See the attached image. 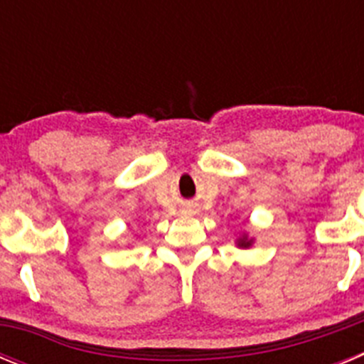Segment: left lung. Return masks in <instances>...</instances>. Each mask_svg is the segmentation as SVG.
<instances>
[{"instance_id": "1", "label": "left lung", "mask_w": 364, "mask_h": 364, "mask_svg": "<svg viewBox=\"0 0 364 364\" xmlns=\"http://www.w3.org/2000/svg\"><path fill=\"white\" fill-rule=\"evenodd\" d=\"M252 242H253V239H247V235H242V237L237 240V246H239V247H250V246H252Z\"/></svg>"}]
</instances>
